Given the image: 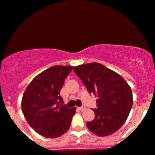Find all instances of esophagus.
Returning <instances> with one entry per match:
<instances>
[{
  "instance_id": "esophagus-1",
  "label": "esophagus",
  "mask_w": 155,
  "mask_h": 155,
  "mask_svg": "<svg viewBox=\"0 0 155 155\" xmlns=\"http://www.w3.org/2000/svg\"><path fill=\"white\" fill-rule=\"evenodd\" d=\"M79 110H80L81 111H83V110H85V106H84V105H83V106L80 107H79Z\"/></svg>"
}]
</instances>
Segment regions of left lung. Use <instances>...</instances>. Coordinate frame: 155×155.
Here are the masks:
<instances>
[{"label":"left lung","mask_w":155,"mask_h":155,"mask_svg":"<svg viewBox=\"0 0 155 155\" xmlns=\"http://www.w3.org/2000/svg\"><path fill=\"white\" fill-rule=\"evenodd\" d=\"M90 93L98 96L95 118L87 122L91 132L98 136H108L121 127L132 108L133 98L131 87L123 77L98 62L74 67Z\"/></svg>","instance_id":"left-lung-1"}]
</instances>
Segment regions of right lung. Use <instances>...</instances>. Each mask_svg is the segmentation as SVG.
Listing matches in <instances>:
<instances>
[{
  "label": "right lung",
  "instance_id": "right-lung-1",
  "mask_svg": "<svg viewBox=\"0 0 155 155\" xmlns=\"http://www.w3.org/2000/svg\"><path fill=\"white\" fill-rule=\"evenodd\" d=\"M73 68H49L37 75L23 93L21 107L25 118L30 127L43 137H60L71 126L76 108L63 105L59 93Z\"/></svg>",
  "mask_w": 155,
  "mask_h": 155
}]
</instances>
